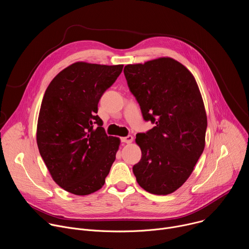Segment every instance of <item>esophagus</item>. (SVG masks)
Returning <instances> with one entry per match:
<instances>
[{"instance_id":"34e87169","label":"esophagus","mask_w":249,"mask_h":249,"mask_svg":"<svg viewBox=\"0 0 249 249\" xmlns=\"http://www.w3.org/2000/svg\"><path fill=\"white\" fill-rule=\"evenodd\" d=\"M133 136L132 135H128L127 137H124V138H122L121 139V141L123 142V143H126V144H130V143H132L133 142Z\"/></svg>"}]
</instances>
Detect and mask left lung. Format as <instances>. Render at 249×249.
<instances>
[{
  "label": "left lung",
  "mask_w": 249,
  "mask_h": 249,
  "mask_svg": "<svg viewBox=\"0 0 249 249\" xmlns=\"http://www.w3.org/2000/svg\"><path fill=\"white\" fill-rule=\"evenodd\" d=\"M124 75L146 121L155 127L136 135L142 151L133 166L139 185L156 195L178 189L205 148L207 115L193 77L168 57L127 65Z\"/></svg>",
  "instance_id": "left-lung-1"
}]
</instances>
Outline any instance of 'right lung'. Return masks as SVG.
Masks as SVG:
<instances>
[{
	"label": "right lung",
	"mask_w": 249,
	"mask_h": 249,
	"mask_svg": "<svg viewBox=\"0 0 249 249\" xmlns=\"http://www.w3.org/2000/svg\"><path fill=\"white\" fill-rule=\"evenodd\" d=\"M123 65L77 62L51 81L41 103L36 141L53 180L75 195L99 190L115 160L120 140L107 136L96 115L104 91Z\"/></svg>",
	"instance_id": "1"
}]
</instances>
